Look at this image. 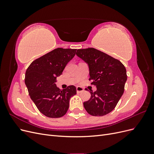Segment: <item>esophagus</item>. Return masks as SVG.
<instances>
[{
	"instance_id": "1",
	"label": "esophagus",
	"mask_w": 154,
	"mask_h": 154,
	"mask_svg": "<svg viewBox=\"0 0 154 154\" xmlns=\"http://www.w3.org/2000/svg\"><path fill=\"white\" fill-rule=\"evenodd\" d=\"M83 91H84V89H83V88L82 87H76V91H77L78 93L82 92H83Z\"/></svg>"
}]
</instances>
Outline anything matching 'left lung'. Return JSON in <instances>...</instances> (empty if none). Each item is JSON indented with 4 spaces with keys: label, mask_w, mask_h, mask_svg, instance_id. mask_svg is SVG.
Masks as SVG:
<instances>
[{
    "label": "left lung",
    "mask_w": 154,
    "mask_h": 154,
    "mask_svg": "<svg viewBox=\"0 0 154 154\" xmlns=\"http://www.w3.org/2000/svg\"><path fill=\"white\" fill-rule=\"evenodd\" d=\"M76 55L89 68V80L96 87L91 98L83 103L87 112L103 116L112 111L122 96L127 80V71L119 60L94 48L78 49Z\"/></svg>",
    "instance_id": "8db88e82"
}]
</instances>
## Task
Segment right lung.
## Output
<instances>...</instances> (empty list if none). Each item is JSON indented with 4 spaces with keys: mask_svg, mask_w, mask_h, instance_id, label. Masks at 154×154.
<instances>
[{
    "mask_svg": "<svg viewBox=\"0 0 154 154\" xmlns=\"http://www.w3.org/2000/svg\"><path fill=\"white\" fill-rule=\"evenodd\" d=\"M76 51L55 49L34 60L26 70L25 83L31 99L40 112L48 118H58L66 114L70 99L76 94L74 85L60 90L55 83Z\"/></svg>",
    "mask_w": 154,
    "mask_h": 154,
    "instance_id": "obj_1",
    "label": "right lung"
}]
</instances>
